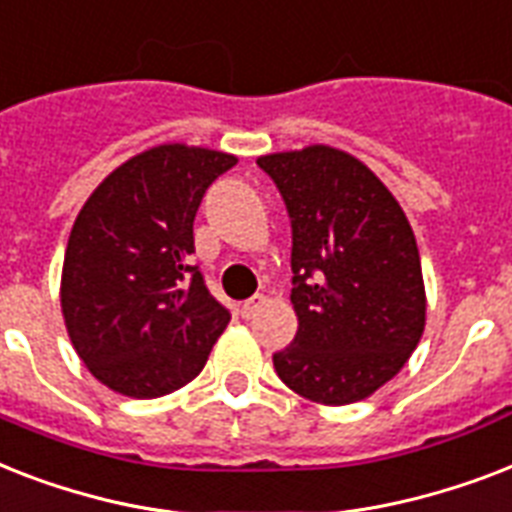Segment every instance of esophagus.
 Returning a JSON list of instances; mask_svg holds the SVG:
<instances>
[{
	"label": "esophagus",
	"instance_id": "1",
	"mask_svg": "<svg viewBox=\"0 0 512 512\" xmlns=\"http://www.w3.org/2000/svg\"><path fill=\"white\" fill-rule=\"evenodd\" d=\"M264 301H267V298H264V296L248 298V301H245V304L240 306V314H243L245 320H251V317H256V312H259L261 306H264Z\"/></svg>",
	"mask_w": 512,
	"mask_h": 512
}]
</instances>
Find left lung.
<instances>
[{
    "label": "left lung",
    "instance_id": "1",
    "mask_svg": "<svg viewBox=\"0 0 512 512\" xmlns=\"http://www.w3.org/2000/svg\"><path fill=\"white\" fill-rule=\"evenodd\" d=\"M293 230L296 338L272 362L304 399L351 404L394 378L420 343L425 288L402 206L365 163L327 145L256 161Z\"/></svg>",
    "mask_w": 512,
    "mask_h": 512
}]
</instances>
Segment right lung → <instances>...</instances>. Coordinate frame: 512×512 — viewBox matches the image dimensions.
Masks as SVG:
<instances>
[{
  "mask_svg": "<svg viewBox=\"0 0 512 512\" xmlns=\"http://www.w3.org/2000/svg\"><path fill=\"white\" fill-rule=\"evenodd\" d=\"M235 155L158 145L121 163L73 222L60 304L81 362L108 388L155 399L190 383L230 322L192 264V222Z\"/></svg>",
  "mask_w": 512,
  "mask_h": 512,
  "instance_id": "add662e5",
  "label": "right lung"
}]
</instances>
